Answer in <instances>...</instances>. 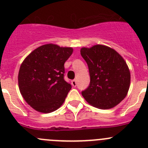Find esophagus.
I'll return each instance as SVG.
<instances>
[{"label":"esophagus","mask_w":148,"mask_h":148,"mask_svg":"<svg viewBox=\"0 0 148 148\" xmlns=\"http://www.w3.org/2000/svg\"><path fill=\"white\" fill-rule=\"evenodd\" d=\"M71 84H72V86H73V87H75V86H77V82H76V80H73L72 81H71Z\"/></svg>","instance_id":"1"}]
</instances>
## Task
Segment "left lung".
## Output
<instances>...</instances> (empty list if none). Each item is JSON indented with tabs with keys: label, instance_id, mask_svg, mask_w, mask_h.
Instances as JSON below:
<instances>
[{
	"label": "left lung",
	"instance_id": "obj_1",
	"mask_svg": "<svg viewBox=\"0 0 148 148\" xmlns=\"http://www.w3.org/2000/svg\"><path fill=\"white\" fill-rule=\"evenodd\" d=\"M80 55L87 62L90 78L88 88L82 92L86 101L101 109L119 104L127 96L131 77L124 58L103 45L82 47Z\"/></svg>",
	"mask_w": 148,
	"mask_h": 148
}]
</instances>
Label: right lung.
I'll use <instances>...</instances> for the list:
<instances>
[{"instance_id": "1", "label": "right lung", "mask_w": 148, "mask_h": 148, "mask_svg": "<svg viewBox=\"0 0 148 148\" xmlns=\"http://www.w3.org/2000/svg\"><path fill=\"white\" fill-rule=\"evenodd\" d=\"M72 47L46 44L24 60L18 75V88L26 103L34 110L51 113L64 103L72 86L64 80V64Z\"/></svg>"}]
</instances>
